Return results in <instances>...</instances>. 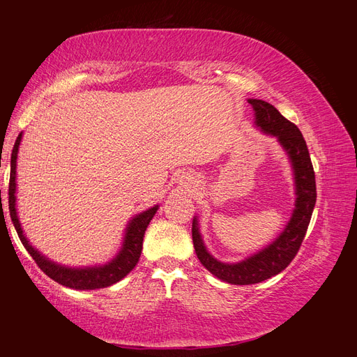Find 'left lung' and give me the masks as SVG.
Wrapping results in <instances>:
<instances>
[{"label":"left lung","instance_id":"obj_1","mask_svg":"<svg viewBox=\"0 0 357 357\" xmlns=\"http://www.w3.org/2000/svg\"><path fill=\"white\" fill-rule=\"evenodd\" d=\"M247 102L255 112V126L261 132L275 137L289 158L294 172L295 208L286 228L271 244L234 264L222 262L207 250L199 231L198 215L193 218L192 240L199 262L222 282L240 286L265 282L282 273L291 262L304 240L317 198L314 169H312L307 143L298 126L289 122L274 105L266 101L248 98Z\"/></svg>","mask_w":357,"mask_h":357}]
</instances>
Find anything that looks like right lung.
Listing matches in <instances>:
<instances>
[{
	"label": "right lung",
	"instance_id": "right-lung-1",
	"mask_svg": "<svg viewBox=\"0 0 357 357\" xmlns=\"http://www.w3.org/2000/svg\"><path fill=\"white\" fill-rule=\"evenodd\" d=\"M20 142H22V132H20L19 137L16 138V143L12 152V160H10L8 210H10V218H12L15 229L19 235L20 241H22L24 247L26 248V252L37 262V265L40 266L43 273L66 287L77 289V290H95V289L109 287L117 282H121V280L131 273L134 266L138 264V259L142 256V250H143L144 232L147 229L150 220H152L153 215L156 214L159 205H153V207L147 208L146 211L135 214L134 218L128 222L125 234H123L122 247L119 248V252L116 253V256L112 259V261L105 262L102 265H92V266H67V265L52 261V259L38 252L37 248L28 241L17 215L16 167H17V153H19Z\"/></svg>",
	"mask_w": 357,
	"mask_h": 357
}]
</instances>
